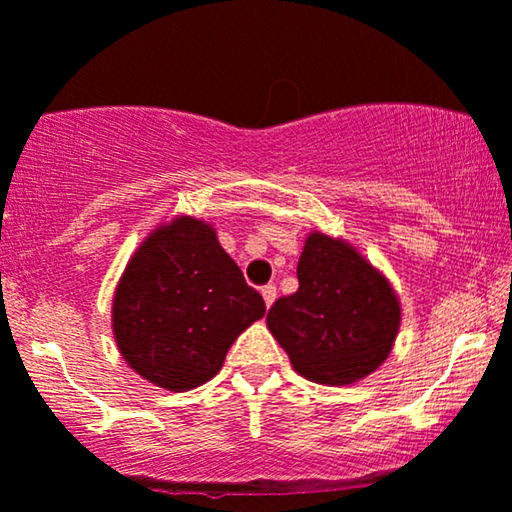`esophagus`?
Wrapping results in <instances>:
<instances>
[{
  "instance_id": "1",
  "label": "esophagus",
  "mask_w": 512,
  "mask_h": 512,
  "mask_svg": "<svg viewBox=\"0 0 512 512\" xmlns=\"http://www.w3.org/2000/svg\"><path fill=\"white\" fill-rule=\"evenodd\" d=\"M262 297H264V304H267V306H271V304H274L276 302V285H264V288H262Z\"/></svg>"
}]
</instances>
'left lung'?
<instances>
[{
  "mask_svg": "<svg viewBox=\"0 0 512 512\" xmlns=\"http://www.w3.org/2000/svg\"><path fill=\"white\" fill-rule=\"evenodd\" d=\"M299 290L267 313L295 372L325 386L365 379L388 358L403 309L393 285L344 238L311 231L297 262Z\"/></svg>",
  "mask_w": 512,
  "mask_h": 512,
  "instance_id": "1",
  "label": "left lung"
}]
</instances>
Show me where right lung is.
<instances>
[{"instance_id": "right-lung-1", "label": "right lung", "mask_w": 512, "mask_h": 512, "mask_svg": "<svg viewBox=\"0 0 512 512\" xmlns=\"http://www.w3.org/2000/svg\"><path fill=\"white\" fill-rule=\"evenodd\" d=\"M267 311L210 222L177 215L138 245L112 299V332L131 370L182 393L222 370L231 344Z\"/></svg>"}]
</instances>
